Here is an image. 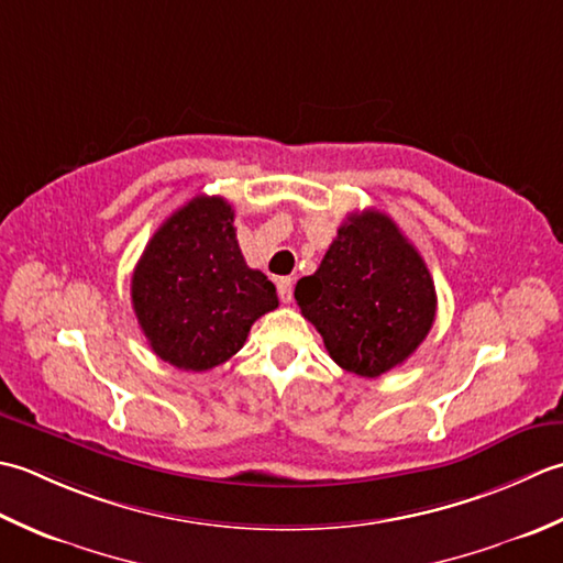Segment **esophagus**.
Here are the masks:
<instances>
[{"label":"esophagus","mask_w":563,"mask_h":563,"mask_svg":"<svg viewBox=\"0 0 563 563\" xmlns=\"http://www.w3.org/2000/svg\"><path fill=\"white\" fill-rule=\"evenodd\" d=\"M277 291H279V298H282L284 303H291V298H294V279L291 277H282L277 282Z\"/></svg>","instance_id":"1"}]
</instances>
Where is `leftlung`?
Returning a JSON list of instances; mask_svg holds the SVG:
<instances>
[{
	"instance_id": "8db88e82",
	"label": "left lung",
	"mask_w": 563,
	"mask_h": 563,
	"mask_svg": "<svg viewBox=\"0 0 563 563\" xmlns=\"http://www.w3.org/2000/svg\"><path fill=\"white\" fill-rule=\"evenodd\" d=\"M294 296L330 357L369 378L404 364L428 338L438 311L420 252L374 209L347 216L316 274L298 279Z\"/></svg>"
}]
</instances>
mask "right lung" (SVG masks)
<instances>
[{
    "instance_id": "right-lung-1",
    "label": "right lung",
    "mask_w": 563,
    "mask_h": 563,
    "mask_svg": "<svg viewBox=\"0 0 563 563\" xmlns=\"http://www.w3.org/2000/svg\"><path fill=\"white\" fill-rule=\"evenodd\" d=\"M131 301L147 345L185 372L231 360L252 323L279 306L274 284L247 267L221 197H194L157 228L133 269Z\"/></svg>"
}]
</instances>
